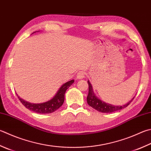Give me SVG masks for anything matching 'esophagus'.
<instances>
[{
    "label": "esophagus",
    "mask_w": 151,
    "mask_h": 151,
    "mask_svg": "<svg viewBox=\"0 0 151 151\" xmlns=\"http://www.w3.org/2000/svg\"><path fill=\"white\" fill-rule=\"evenodd\" d=\"M85 78V72L83 71H80V72H78L77 73V78L78 79H81Z\"/></svg>",
    "instance_id": "obj_1"
}]
</instances>
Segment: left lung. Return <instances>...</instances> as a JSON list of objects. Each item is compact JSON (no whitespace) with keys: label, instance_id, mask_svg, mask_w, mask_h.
Masks as SVG:
<instances>
[{"label":"left lung","instance_id":"obj_1","mask_svg":"<svg viewBox=\"0 0 151 151\" xmlns=\"http://www.w3.org/2000/svg\"><path fill=\"white\" fill-rule=\"evenodd\" d=\"M87 82L88 84H89V93H88L87 97V104H89L90 106H91L93 109L99 111V112H101L102 113H112L114 112H116V111L120 110L128 106L135 97V96L133 97L132 99H131V101H129L127 103L122 105V106H114V105L113 104L106 103V102L101 101L100 99H99L97 96L95 95V94L94 93L93 91L92 85L91 84L89 80L87 81Z\"/></svg>","mask_w":151,"mask_h":151}]
</instances>
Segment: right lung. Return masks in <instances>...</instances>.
I'll return each instance as SVG.
<instances>
[{"mask_svg":"<svg viewBox=\"0 0 151 151\" xmlns=\"http://www.w3.org/2000/svg\"><path fill=\"white\" fill-rule=\"evenodd\" d=\"M35 32H37V31H35ZM35 32H33V33ZM73 82H74V80L72 79V80L64 83L60 87L56 95L50 100L45 102H42V103H31V102L25 101L23 99L19 97L18 94H16V95L22 104L25 108H27V109L38 114H50L58 110L63 104L65 93H66L68 88L71 86V85L73 84Z\"/></svg>","mask_w":151,"mask_h":151,"instance_id":"right-lung-1","label":"right lung"}]
</instances>
